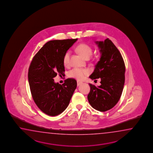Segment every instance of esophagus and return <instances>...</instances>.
Here are the masks:
<instances>
[{"mask_svg": "<svg viewBox=\"0 0 153 153\" xmlns=\"http://www.w3.org/2000/svg\"><path fill=\"white\" fill-rule=\"evenodd\" d=\"M82 84V82L81 81H77V85H78V86H79V85H80Z\"/></svg>", "mask_w": 153, "mask_h": 153, "instance_id": "1", "label": "esophagus"}]
</instances>
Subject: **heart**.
<instances>
[{
    "label": "heart",
    "mask_w": 153,
    "mask_h": 153,
    "mask_svg": "<svg viewBox=\"0 0 153 153\" xmlns=\"http://www.w3.org/2000/svg\"><path fill=\"white\" fill-rule=\"evenodd\" d=\"M76 50L84 58L88 59L92 53V50L91 47L86 44H80L76 47ZM71 52L67 51L63 56V62L65 65H68L69 64ZM89 74V71L87 69H80L75 68L70 71L68 75L70 77L75 78L79 80L84 79L85 77Z\"/></svg>",
    "instance_id": "obj_1"
}]
</instances>
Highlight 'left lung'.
Here are the masks:
<instances>
[{
	"label": "left lung",
	"instance_id": "left-lung-1",
	"mask_svg": "<svg viewBox=\"0 0 153 153\" xmlns=\"http://www.w3.org/2000/svg\"><path fill=\"white\" fill-rule=\"evenodd\" d=\"M101 58L89 78H101V85L96 87L89 84L88 101L97 111H105L114 107L120 98L125 83V65L120 52L111 40L96 42Z\"/></svg>",
	"mask_w": 153,
	"mask_h": 153
}]
</instances>
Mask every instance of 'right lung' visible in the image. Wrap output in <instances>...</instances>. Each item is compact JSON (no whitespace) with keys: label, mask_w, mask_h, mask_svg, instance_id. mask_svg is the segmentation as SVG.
Returning a JSON list of instances; mask_svg holds the SVG:
<instances>
[{"label":"right lung","mask_w":153,"mask_h":153,"mask_svg":"<svg viewBox=\"0 0 153 153\" xmlns=\"http://www.w3.org/2000/svg\"><path fill=\"white\" fill-rule=\"evenodd\" d=\"M78 39L54 40L46 42L33 58L28 69V82L33 99L43 113L50 116L62 113L68 105L77 82L73 78L62 85L53 78L65 72L63 56Z\"/></svg>","instance_id":"right-lung-1"}]
</instances>
